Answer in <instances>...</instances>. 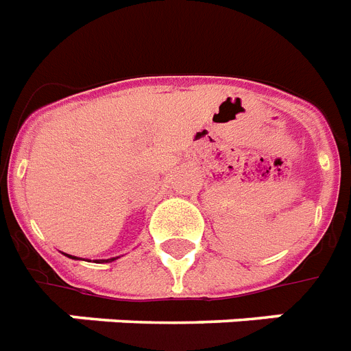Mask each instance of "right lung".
<instances>
[{
    "label": "right lung",
    "instance_id": "obj_1",
    "mask_svg": "<svg viewBox=\"0 0 351 351\" xmlns=\"http://www.w3.org/2000/svg\"><path fill=\"white\" fill-rule=\"evenodd\" d=\"M71 256V258H76V256H73V255H69ZM109 261H117V258H109Z\"/></svg>",
    "mask_w": 351,
    "mask_h": 351
}]
</instances>
